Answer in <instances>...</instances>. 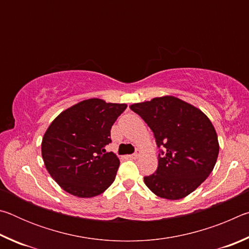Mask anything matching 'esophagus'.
<instances>
[{"mask_svg":"<svg viewBox=\"0 0 249 249\" xmlns=\"http://www.w3.org/2000/svg\"><path fill=\"white\" fill-rule=\"evenodd\" d=\"M141 155H142V149L137 148V149H136V153L133 154V155H129L128 158H130V159H137L138 157H140Z\"/></svg>","mask_w":249,"mask_h":249,"instance_id":"esophagus-1","label":"esophagus"}]
</instances>
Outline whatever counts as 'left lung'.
<instances>
[{
	"label": "left lung",
	"mask_w": 249,
	"mask_h": 249,
	"mask_svg": "<svg viewBox=\"0 0 249 249\" xmlns=\"http://www.w3.org/2000/svg\"><path fill=\"white\" fill-rule=\"evenodd\" d=\"M129 108L146 122L163 149L157 170L144 177L145 184L167 200L190 195L216 163L220 145L212 122L200 108L172 95L134 103Z\"/></svg>",
	"instance_id": "left-lung-1"
}]
</instances>
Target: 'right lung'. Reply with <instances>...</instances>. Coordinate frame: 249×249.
Masks as SVG:
<instances>
[{"label":"right lung","mask_w":249,"mask_h":249,"mask_svg":"<svg viewBox=\"0 0 249 249\" xmlns=\"http://www.w3.org/2000/svg\"><path fill=\"white\" fill-rule=\"evenodd\" d=\"M125 103L93 98L62 111L48 126L41 156L49 175L66 192L78 197L103 193L113 183L120 159L107 153L111 128Z\"/></svg>","instance_id":"right-lung-1"}]
</instances>
